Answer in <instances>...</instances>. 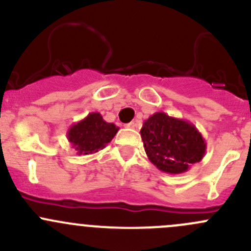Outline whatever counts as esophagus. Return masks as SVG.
I'll return each instance as SVG.
<instances>
[{
  "instance_id": "1",
  "label": "esophagus",
  "mask_w": 251,
  "mask_h": 251,
  "mask_svg": "<svg viewBox=\"0 0 251 251\" xmlns=\"http://www.w3.org/2000/svg\"><path fill=\"white\" fill-rule=\"evenodd\" d=\"M126 127L127 128H136L137 127V124L135 123V121H131V123H128V124H126Z\"/></svg>"
}]
</instances>
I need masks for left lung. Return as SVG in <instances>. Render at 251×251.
Segmentation results:
<instances>
[{"label": "left lung", "instance_id": "obj_1", "mask_svg": "<svg viewBox=\"0 0 251 251\" xmlns=\"http://www.w3.org/2000/svg\"><path fill=\"white\" fill-rule=\"evenodd\" d=\"M141 137L151 163L166 174L186 173L206 151L204 137L193 124L163 111L144 121Z\"/></svg>", "mask_w": 251, "mask_h": 251}]
</instances>
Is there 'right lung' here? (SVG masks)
Segmentation results:
<instances>
[{"instance_id": "1", "label": "right lung", "mask_w": 251, "mask_h": 251, "mask_svg": "<svg viewBox=\"0 0 251 251\" xmlns=\"http://www.w3.org/2000/svg\"><path fill=\"white\" fill-rule=\"evenodd\" d=\"M118 131V126L107 123L100 113H90L85 119L70 126L67 136L76 154L88 155L104 148Z\"/></svg>"}]
</instances>
